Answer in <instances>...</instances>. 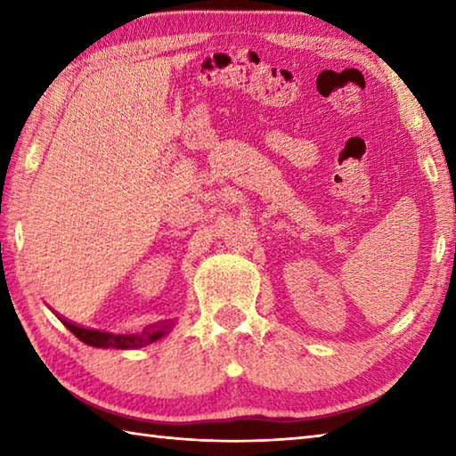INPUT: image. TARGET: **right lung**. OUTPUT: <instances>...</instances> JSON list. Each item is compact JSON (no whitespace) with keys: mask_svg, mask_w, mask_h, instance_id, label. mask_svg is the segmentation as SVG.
Returning <instances> with one entry per match:
<instances>
[{"mask_svg":"<svg viewBox=\"0 0 456 456\" xmlns=\"http://www.w3.org/2000/svg\"><path fill=\"white\" fill-rule=\"evenodd\" d=\"M62 323L86 345L95 346V348H121V351H125V348L147 346L154 341H159V338H162L168 331H172V327H174V322H164V323L151 325L144 329L142 333H137V335H113V333L94 331V329L78 327L70 322H66V319H62Z\"/></svg>","mask_w":456,"mask_h":456,"instance_id":"right-lung-1","label":"right lung"}]
</instances>
